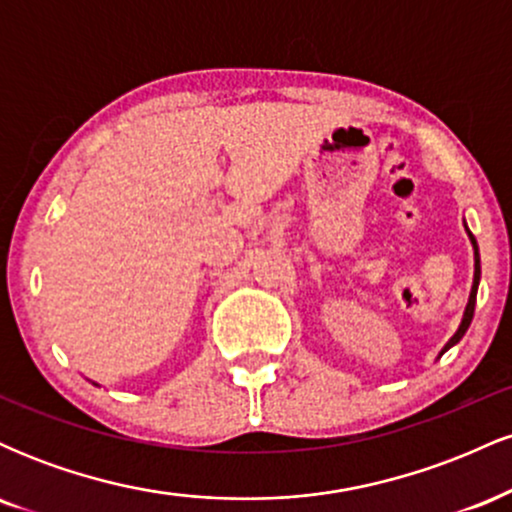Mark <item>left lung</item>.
<instances>
[{
    "label": "left lung",
    "instance_id": "1",
    "mask_svg": "<svg viewBox=\"0 0 512 512\" xmlns=\"http://www.w3.org/2000/svg\"><path fill=\"white\" fill-rule=\"evenodd\" d=\"M464 231H467V236H469V240H472V248H474V281H472V291H469V301H467V308H464V315H462V322H460V327H457V332L452 334L450 337V342L443 346V349H440V354H438V358L445 354V351L448 349H452V346H455L457 342H460V339L464 337V332L469 330V325H472V317H474V305H477V291H479V279H481V260H479V245H477V238L472 236V231H469L467 228V223H464Z\"/></svg>",
    "mask_w": 512,
    "mask_h": 512
}]
</instances>
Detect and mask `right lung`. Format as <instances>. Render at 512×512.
<instances>
[{
	"instance_id": "add662e5",
	"label": "right lung",
	"mask_w": 512,
	"mask_h": 512,
	"mask_svg": "<svg viewBox=\"0 0 512 512\" xmlns=\"http://www.w3.org/2000/svg\"><path fill=\"white\" fill-rule=\"evenodd\" d=\"M93 385H96V383H93Z\"/></svg>"
}]
</instances>
